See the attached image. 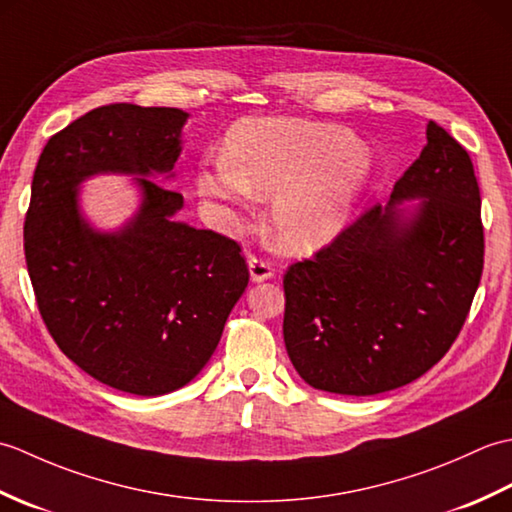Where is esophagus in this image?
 <instances>
[{
    "label": "esophagus",
    "mask_w": 512,
    "mask_h": 512,
    "mask_svg": "<svg viewBox=\"0 0 512 512\" xmlns=\"http://www.w3.org/2000/svg\"><path fill=\"white\" fill-rule=\"evenodd\" d=\"M248 270H250V279L259 284V281H266L273 277V266H270L266 259H257V257H250L248 259Z\"/></svg>",
    "instance_id": "34e87169"
}]
</instances>
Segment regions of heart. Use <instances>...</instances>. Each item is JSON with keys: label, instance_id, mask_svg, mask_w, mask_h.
Masks as SVG:
<instances>
[{"label": "heart", "instance_id": "heart-1", "mask_svg": "<svg viewBox=\"0 0 512 512\" xmlns=\"http://www.w3.org/2000/svg\"><path fill=\"white\" fill-rule=\"evenodd\" d=\"M361 140L347 129L295 118H244L220 160L198 169L206 198H275L270 233L286 253H312L343 231L367 180Z\"/></svg>", "mask_w": 512, "mask_h": 512}]
</instances>
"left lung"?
Segmentation results:
<instances>
[{
  "label": "left lung",
  "instance_id": "obj_1",
  "mask_svg": "<svg viewBox=\"0 0 512 512\" xmlns=\"http://www.w3.org/2000/svg\"><path fill=\"white\" fill-rule=\"evenodd\" d=\"M420 197L413 218L397 204ZM473 162L438 123L420 158L328 246L288 266L284 341L314 389L374 396L420 378L449 352L484 268Z\"/></svg>",
  "mask_w": 512,
  "mask_h": 512
}]
</instances>
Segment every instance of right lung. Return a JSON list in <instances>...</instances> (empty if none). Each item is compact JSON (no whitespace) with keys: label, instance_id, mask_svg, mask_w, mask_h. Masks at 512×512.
Masks as SVG:
<instances>
[{"label":"right lung","instance_id":"right-lung-1","mask_svg":"<svg viewBox=\"0 0 512 512\" xmlns=\"http://www.w3.org/2000/svg\"><path fill=\"white\" fill-rule=\"evenodd\" d=\"M187 116L96 107L48 140L32 178L24 250L41 319L85 374L136 396L198 376L248 286L235 239L173 220L182 195L149 178L176 165ZM94 172L141 176L144 204L121 232H94L78 213L75 187Z\"/></svg>","mask_w":512,"mask_h":512}]
</instances>
